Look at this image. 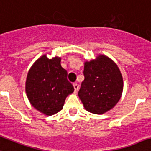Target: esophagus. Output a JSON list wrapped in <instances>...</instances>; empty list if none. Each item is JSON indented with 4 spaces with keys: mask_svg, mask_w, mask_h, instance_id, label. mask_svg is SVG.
<instances>
[{
    "mask_svg": "<svg viewBox=\"0 0 151 151\" xmlns=\"http://www.w3.org/2000/svg\"><path fill=\"white\" fill-rule=\"evenodd\" d=\"M73 86H74L75 92L76 93L77 91H78V90H79V85H78V84H77V83H74V84H73Z\"/></svg>",
    "mask_w": 151,
    "mask_h": 151,
    "instance_id": "1",
    "label": "esophagus"
}]
</instances>
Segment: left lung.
I'll list each match as a JSON object with an SVG mask.
<instances>
[{
    "mask_svg": "<svg viewBox=\"0 0 151 151\" xmlns=\"http://www.w3.org/2000/svg\"><path fill=\"white\" fill-rule=\"evenodd\" d=\"M78 95L86 111L101 114L113 108L123 90V79L119 67L111 59L100 55L94 60L85 61Z\"/></svg>",
    "mask_w": 151,
    "mask_h": 151,
    "instance_id": "1",
    "label": "left lung"
}]
</instances>
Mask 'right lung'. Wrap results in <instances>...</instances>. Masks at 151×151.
I'll return each instance as SVG.
<instances>
[{
    "label": "right lung",
    "instance_id": "right-lung-1",
    "mask_svg": "<svg viewBox=\"0 0 151 151\" xmlns=\"http://www.w3.org/2000/svg\"><path fill=\"white\" fill-rule=\"evenodd\" d=\"M67 76L61 65V58H48L44 55L37 59L26 82V95L32 107L48 116L60 111L67 96L74 92Z\"/></svg>",
    "mask_w": 151,
    "mask_h": 151
}]
</instances>
